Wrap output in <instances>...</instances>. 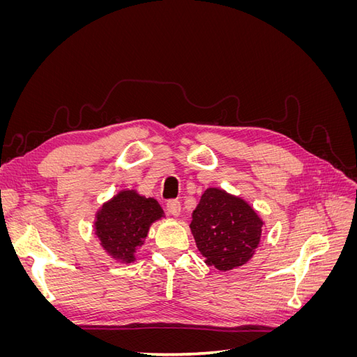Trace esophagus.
Segmentation results:
<instances>
[{"label":"esophagus","instance_id":"34e87169","mask_svg":"<svg viewBox=\"0 0 357 357\" xmlns=\"http://www.w3.org/2000/svg\"><path fill=\"white\" fill-rule=\"evenodd\" d=\"M180 210H181V207H180V202L178 201L171 199V201L167 202V213L169 215H178Z\"/></svg>","mask_w":357,"mask_h":357}]
</instances>
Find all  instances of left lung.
<instances>
[{"instance_id": "1", "label": "left lung", "mask_w": 357, "mask_h": 357, "mask_svg": "<svg viewBox=\"0 0 357 357\" xmlns=\"http://www.w3.org/2000/svg\"><path fill=\"white\" fill-rule=\"evenodd\" d=\"M262 226V219L244 199L208 188L192 213L190 231L205 264L231 271L253 257Z\"/></svg>"}]
</instances>
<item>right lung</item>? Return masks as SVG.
Returning <instances> with one entry per match:
<instances>
[{"label":"right lung","instance_id":"right-lung-1","mask_svg":"<svg viewBox=\"0 0 357 357\" xmlns=\"http://www.w3.org/2000/svg\"><path fill=\"white\" fill-rule=\"evenodd\" d=\"M95 218V235L105 253L116 261L131 264L150 225L164 218V210L156 199L138 195L137 190H121L102 204Z\"/></svg>","mask_w":357,"mask_h":357}]
</instances>
